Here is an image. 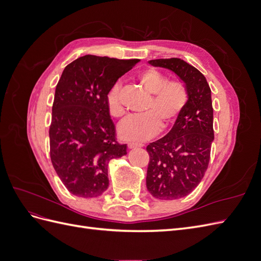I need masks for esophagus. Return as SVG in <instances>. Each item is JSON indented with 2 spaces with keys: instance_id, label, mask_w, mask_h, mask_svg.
I'll list each match as a JSON object with an SVG mask.
<instances>
[{
  "instance_id": "esophagus-1",
  "label": "esophagus",
  "mask_w": 261,
  "mask_h": 261,
  "mask_svg": "<svg viewBox=\"0 0 261 261\" xmlns=\"http://www.w3.org/2000/svg\"><path fill=\"white\" fill-rule=\"evenodd\" d=\"M127 147L128 148H137V147H143V145H141V144H136V143H128L127 144Z\"/></svg>"
}]
</instances>
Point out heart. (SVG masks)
<instances>
[{
	"label": "heart",
	"mask_w": 261,
	"mask_h": 261,
	"mask_svg": "<svg viewBox=\"0 0 261 261\" xmlns=\"http://www.w3.org/2000/svg\"><path fill=\"white\" fill-rule=\"evenodd\" d=\"M141 87L151 97L146 114L134 115L124 120L118 126V135L125 140L144 141L152 138L160 128H169L176 122L188 101L185 86L169 78L155 68L145 69L138 75ZM107 107L113 117L124 114L121 98V85L114 84L107 94Z\"/></svg>",
	"instance_id": "heart-1"
}]
</instances>
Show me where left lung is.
Returning <instances> with one entry per match:
<instances>
[{"label": "left lung", "instance_id": "8db88e82", "mask_svg": "<svg viewBox=\"0 0 261 261\" xmlns=\"http://www.w3.org/2000/svg\"><path fill=\"white\" fill-rule=\"evenodd\" d=\"M149 63L174 72L188 92L187 105L172 129L147 146L149 193L158 199H178L198 186L208 169L215 138L211 90L206 77L183 60L158 59Z\"/></svg>", "mask_w": 261, "mask_h": 261}]
</instances>
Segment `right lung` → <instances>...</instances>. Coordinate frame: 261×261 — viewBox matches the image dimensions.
Here are the masks:
<instances>
[{
    "instance_id": "obj_1",
    "label": "right lung",
    "mask_w": 261,
    "mask_h": 261,
    "mask_svg": "<svg viewBox=\"0 0 261 261\" xmlns=\"http://www.w3.org/2000/svg\"><path fill=\"white\" fill-rule=\"evenodd\" d=\"M138 62L88 54L63 70L52 106L50 156L62 183L75 196L103 194L109 161L126 154V145L115 139L107 94Z\"/></svg>"
}]
</instances>
